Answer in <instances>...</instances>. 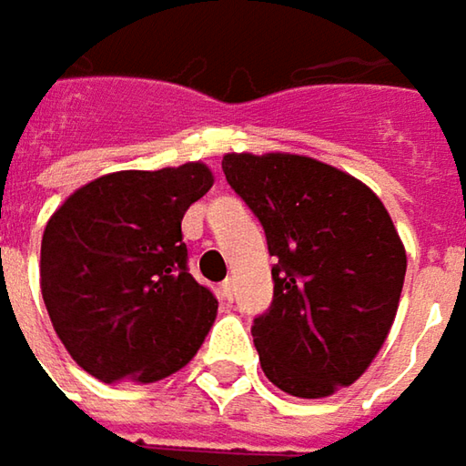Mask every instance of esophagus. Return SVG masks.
Listing matches in <instances>:
<instances>
[{"label":"esophagus","mask_w":466,"mask_h":466,"mask_svg":"<svg viewBox=\"0 0 466 466\" xmlns=\"http://www.w3.org/2000/svg\"><path fill=\"white\" fill-rule=\"evenodd\" d=\"M218 294H221V299L232 301V299H234V281H232V279H227V281L218 283Z\"/></svg>","instance_id":"34e87169"}]
</instances>
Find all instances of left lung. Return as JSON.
<instances>
[{
  "label": "left lung",
  "mask_w": 466,
  "mask_h": 466,
  "mask_svg": "<svg viewBox=\"0 0 466 466\" xmlns=\"http://www.w3.org/2000/svg\"><path fill=\"white\" fill-rule=\"evenodd\" d=\"M221 169L279 260L273 301L252 319L265 377L307 400L353 384L387 340L408 268L384 203L299 154H227Z\"/></svg>",
  "instance_id": "obj_1"
}]
</instances>
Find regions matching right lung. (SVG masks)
Masks as SVG:
<instances>
[{
    "instance_id": "1",
    "label": "right lung",
    "mask_w": 466,
    "mask_h": 466,
    "mask_svg": "<svg viewBox=\"0 0 466 466\" xmlns=\"http://www.w3.org/2000/svg\"><path fill=\"white\" fill-rule=\"evenodd\" d=\"M214 185L201 162L123 169L69 196L41 242V291L64 348L105 384L183 369L218 301L187 270L183 217Z\"/></svg>"
}]
</instances>
